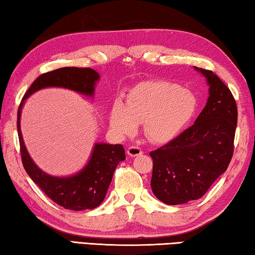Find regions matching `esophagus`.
<instances>
[{
	"label": "esophagus",
	"instance_id": "34e87169",
	"mask_svg": "<svg viewBox=\"0 0 255 255\" xmlns=\"http://www.w3.org/2000/svg\"><path fill=\"white\" fill-rule=\"evenodd\" d=\"M127 152H128L129 156L135 157V156H138V155L142 154V149H141L140 147H138V146H136V145H131V146L128 147Z\"/></svg>",
	"mask_w": 255,
	"mask_h": 255
}]
</instances>
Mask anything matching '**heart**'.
I'll return each instance as SVG.
<instances>
[{
  "mask_svg": "<svg viewBox=\"0 0 255 255\" xmlns=\"http://www.w3.org/2000/svg\"><path fill=\"white\" fill-rule=\"evenodd\" d=\"M191 91L167 81L141 82L129 91L126 104L116 101L109 125L119 136H130L143 124L147 137L156 142L173 139L186 127L196 110Z\"/></svg>",
  "mask_w": 255,
  "mask_h": 255,
  "instance_id": "b5f03b06",
  "label": "heart"
}]
</instances>
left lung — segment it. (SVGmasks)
<instances>
[{
	"label": "left lung",
	"mask_w": 255,
	"mask_h": 255,
	"mask_svg": "<svg viewBox=\"0 0 255 255\" xmlns=\"http://www.w3.org/2000/svg\"><path fill=\"white\" fill-rule=\"evenodd\" d=\"M206 77L210 97L191 127L166 145L150 151L151 189L165 204L198 200L229 167L233 157L238 107L232 92L215 73Z\"/></svg>",
	"instance_id": "8db88e82"
}]
</instances>
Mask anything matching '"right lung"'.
<instances>
[{
  "instance_id": "right-lung-1",
  "label": "right lung",
  "mask_w": 255,
  "mask_h": 255,
  "mask_svg": "<svg viewBox=\"0 0 255 255\" xmlns=\"http://www.w3.org/2000/svg\"><path fill=\"white\" fill-rule=\"evenodd\" d=\"M99 75L91 68L64 67L42 73L33 81L23 96L17 110V135L23 167L32 180L42 189L50 200L67 210H92L105 200L106 193L112 183L115 169L120 161L126 159L123 145L97 143L89 163L80 173L71 177H53L42 172L30 155L23 142L20 117L23 100L36 90L45 87H62L83 95H94L95 83Z\"/></svg>"
}]
</instances>
